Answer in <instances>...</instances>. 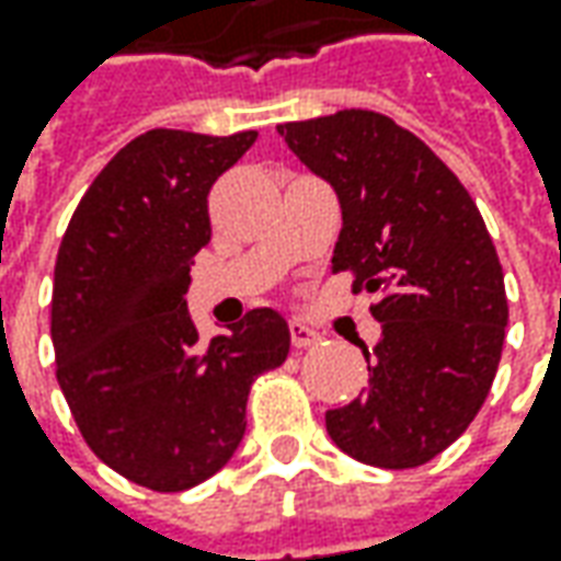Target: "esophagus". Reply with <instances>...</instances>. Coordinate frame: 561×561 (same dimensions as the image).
Returning <instances> with one entry per match:
<instances>
[{"mask_svg": "<svg viewBox=\"0 0 561 561\" xmlns=\"http://www.w3.org/2000/svg\"><path fill=\"white\" fill-rule=\"evenodd\" d=\"M288 332H291V344L304 351V347H313L319 341V332H313L307 322H300V319H291V325H288Z\"/></svg>", "mask_w": 561, "mask_h": 561, "instance_id": "1", "label": "esophagus"}]
</instances>
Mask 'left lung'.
I'll return each mask as SVG.
<instances>
[{"label":"left lung","instance_id":"1","mask_svg":"<svg viewBox=\"0 0 561 561\" xmlns=\"http://www.w3.org/2000/svg\"><path fill=\"white\" fill-rule=\"evenodd\" d=\"M276 129L339 195L332 270L381 295L369 388L325 413L329 437L366 466L415 469L469 428L500 366L510 304L488 226L454 170L385 114Z\"/></svg>","mask_w":561,"mask_h":561}]
</instances>
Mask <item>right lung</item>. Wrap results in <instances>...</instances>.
Listing matches in <instances>:
<instances>
[{
  "label": "right lung",
  "instance_id": "1",
  "mask_svg": "<svg viewBox=\"0 0 561 561\" xmlns=\"http://www.w3.org/2000/svg\"><path fill=\"white\" fill-rule=\"evenodd\" d=\"M257 133L148 129L80 198L55 261L58 385L89 450L148 491H188L242 444L254 378L288 357V322L257 307L207 344L188 317L207 192Z\"/></svg>",
  "mask_w": 561,
  "mask_h": 561
}]
</instances>
